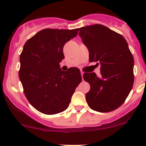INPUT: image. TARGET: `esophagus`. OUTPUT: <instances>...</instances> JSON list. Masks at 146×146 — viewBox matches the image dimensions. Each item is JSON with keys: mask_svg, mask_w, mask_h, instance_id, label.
Wrapping results in <instances>:
<instances>
[{"mask_svg": "<svg viewBox=\"0 0 146 146\" xmlns=\"http://www.w3.org/2000/svg\"><path fill=\"white\" fill-rule=\"evenodd\" d=\"M80 73H81V76H82V80H83V78H82V76H83V72H82V71H81V72H80Z\"/></svg>", "mask_w": 146, "mask_h": 146, "instance_id": "esophagus-1", "label": "esophagus"}]
</instances>
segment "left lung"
Masks as SVG:
<instances>
[{
    "mask_svg": "<svg viewBox=\"0 0 146 146\" xmlns=\"http://www.w3.org/2000/svg\"><path fill=\"white\" fill-rule=\"evenodd\" d=\"M79 31L89 61L101 64L100 78L95 73L83 74L90 85L85 95L88 106L100 112L113 111L124 102L133 87V55L124 37L105 26L95 24Z\"/></svg>",
    "mask_w": 146,
    "mask_h": 146,
    "instance_id": "1",
    "label": "left lung"
}]
</instances>
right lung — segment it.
<instances>
[{"label":"right lung","mask_w":146,"mask_h":146,"mask_svg":"<svg viewBox=\"0 0 146 146\" xmlns=\"http://www.w3.org/2000/svg\"><path fill=\"white\" fill-rule=\"evenodd\" d=\"M73 29H44L25 44L20 56L19 78L27 100L45 114H56L68 107L75 90L82 81L80 71L70 68L61 70L63 48L77 36Z\"/></svg>","instance_id":"add662e5"}]
</instances>
